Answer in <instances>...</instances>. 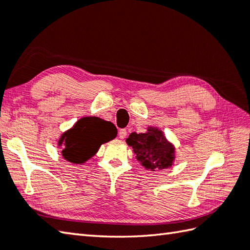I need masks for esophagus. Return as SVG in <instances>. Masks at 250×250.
Masks as SVG:
<instances>
[{
  "label": "esophagus",
  "instance_id": "esophagus-1",
  "mask_svg": "<svg viewBox=\"0 0 250 250\" xmlns=\"http://www.w3.org/2000/svg\"><path fill=\"white\" fill-rule=\"evenodd\" d=\"M126 133H128V132H126L125 129L119 130V138H120L121 140H124V139L125 138V136H126Z\"/></svg>",
  "mask_w": 250,
  "mask_h": 250
}]
</instances>
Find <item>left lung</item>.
Wrapping results in <instances>:
<instances>
[{"label":"left lung","instance_id":"left-lung-1","mask_svg":"<svg viewBox=\"0 0 250 250\" xmlns=\"http://www.w3.org/2000/svg\"><path fill=\"white\" fill-rule=\"evenodd\" d=\"M125 142L133 148L135 158L145 169L155 171L172 167L175 159L174 145L156 126H148L145 133L132 132Z\"/></svg>","mask_w":250,"mask_h":250}]
</instances>
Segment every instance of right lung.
Listing matches in <instances>:
<instances>
[{
  "instance_id": "1",
  "label": "right lung",
  "mask_w": 250,
  "mask_h": 250,
  "mask_svg": "<svg viewBox=\"0 0 250 250\" xmlns=\"http://www.w3.org/2000/svg\"><path fill=\"white\" fill-rule=\"evenodd\" d=\"M116 136L117 129L110 121L99 117H82L72 128L63 132L58 146L62 147L63 159L81 165L92 158L102 144L114 140Z\"/></svg>"
}]
</instances>
